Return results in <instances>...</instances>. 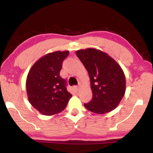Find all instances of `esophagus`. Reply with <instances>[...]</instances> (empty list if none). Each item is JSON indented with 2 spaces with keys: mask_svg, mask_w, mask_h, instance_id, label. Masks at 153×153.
<instances>
[{
  "mask_svg": "<svg viewBox=\"0 0 153 153\" xmlns=\"http://www.w3.org/2000/svg\"><path fill=\"white\" fill-rule=\"evenodd\" d=\"M79 89H80V86H74V90L76 92H78Z\"/></svg>",
  "mask_w": 153,
  "mask_h": 153,
  "instance_id": "obj_1",
  "label": "esophagus"
}]
</instances>
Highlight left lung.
I'll list each match as a JSON object with an SVG mask.
<instances>
[{"instance_id":"left-lung-1","label":"left lung","mask_w":153,"mask_h":153,"mask_svg":"<svg viewBox=\"0 0 153 153\" xmlns=\"http://www.w3.org/2000/svg\"><path fill=\"white\" fill-rule=\"evenodd\" d=\"M76 55L88 71L92 92L91 101L84 107L97 114L115 109L126 92V77L121 66L107 53L94 48L77 51Z\"/></svg>"}]
</instances>
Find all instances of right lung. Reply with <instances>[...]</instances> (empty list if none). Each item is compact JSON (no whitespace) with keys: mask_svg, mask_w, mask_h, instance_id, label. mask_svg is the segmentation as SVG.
Returning <instances> with one entry per match:
<instances>
[{"mask_svg":"<svg viewBox=\"0 0 153 153\" xmlns=\"http://www.w3.org/2000/svg\"><path fill=\"white\" fill-rule=\"evenodd\" d=\"M68 51L46 54L35 62L28 72L26 91L28 100L45 115H53L65 109L72 94L67 91L66 82L59 73Z\"/></svg>","mask_w":153,"mask_h":153,"instance_id":"add662e5","label":"right lung"}]
</instances>
